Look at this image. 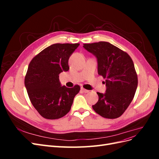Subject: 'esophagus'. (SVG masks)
Masks as SVG:
<instances>
[{
  "mask_svg": "<svg viewBox=\"0 0 159 159\" xmlns=\"http://www.w3.org/2000/svg\"><path fill=\"white\" fill-rule=\"evenodd\" d=\"M81 91H82V92H84V93H88L89 92V90H87V89H84V88H81Z\"/></svg>",
  "mask_w": 159,
  "mask_h": 159,
  "instance_id": "obj_1",
  "label": "esophagus"
}]
</instances>
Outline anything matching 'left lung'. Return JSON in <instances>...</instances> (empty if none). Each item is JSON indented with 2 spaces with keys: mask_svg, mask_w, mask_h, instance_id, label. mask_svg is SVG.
<instances>
[{
  "mask_svg": "<svg viewBox=\"0 0 159 159\" xmlns=\"http://www.w3.org/2000/svg\"><path fill=\"white\" fill-rule=\"evenodd\" d=\"M83 47L95 56L98 74L105 80V93H99L92 107L101 116L115 119L125 111L137 88L138 79L133 61L126 52L107 42L85 44Z\"/></svg>",
  "mask_w": 159,
  "mask_h": 159,
  "instance_id": "8db88e82",
  "label": "left lung"
}]
</instances>
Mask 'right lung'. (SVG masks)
I'll return each instance as SVG.
<instances>
[{"instance_id":"1","label":"right lung","mask_w":159,"mask_h":159,"mask_svg":"<svg viewBox=\"0 0 159 159\" xmlns=\"http://www.w3.org/2000/svg\"><path fill=\"white\" fill-rule=\"evenodd\" d=\"M80 44H54L36 56L28 66L25 80L33 106L43 117L56 119L71 109L80 88L62 86L59 74L70 69L68 60Z\"/></svg>"}]
</instances>
